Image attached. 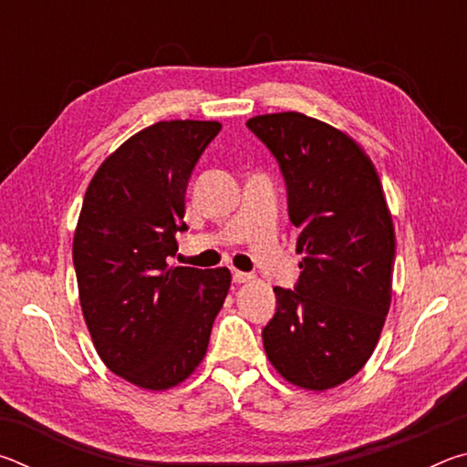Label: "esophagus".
Here are the masks:
<instances>
[{"label": "esophagus", "mask_w": 467, "mask_h": 467, "mask_svg": "<svg viewBox=\"0 0 467 467\" xmlns=\"http://www.w3.org/2000/svg\"><path fill=\"white\" fill-rule=\"evenodd\" d=\"M233 280L236 284H244V282H251L253 275L251 274H244V272H239V270H233Z\"/></svg>", "instance_id": "esophagus-1"}]
</instances>
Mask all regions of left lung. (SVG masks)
Returning <instances> with one entry per match:
<instances>
[{
    "mask_svg": "<svg viewBox=\"0 0 467 467\" xmlns=\"http://www.w3.org/2000/svg\"><path fill=\"white\" fill-rule=\"evenodd\" d=\"M247 128L278 158L296 231V290L275 286L265 357L306 391L346 383L367 365L389 313L395 228L381 179L357 140L296 110Z\"/></svg>",
    "mask_w": 467,
    "mask_h": 467,
    "instance_id": "left-lung-1",
    "label": "left lung"
}]
</instances>
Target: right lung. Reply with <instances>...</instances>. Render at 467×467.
<instances>
[{"mask_svg":"<svg viewBox=\"0 0 467 467\" xmlns=\"http://www.w3.org/2000/svg\"><path fill=\"white\" fill-rule=\"evenodd\" d=\"M218 121H158L94 172L74 233L80 306L109 370L146 391L195 373L231 288V270L171 265L187 231L185 192Z\"/></svg>","mask_w":467,"mask_h":467,"instance_id":"1","label":"right lung"}]
</instances>
